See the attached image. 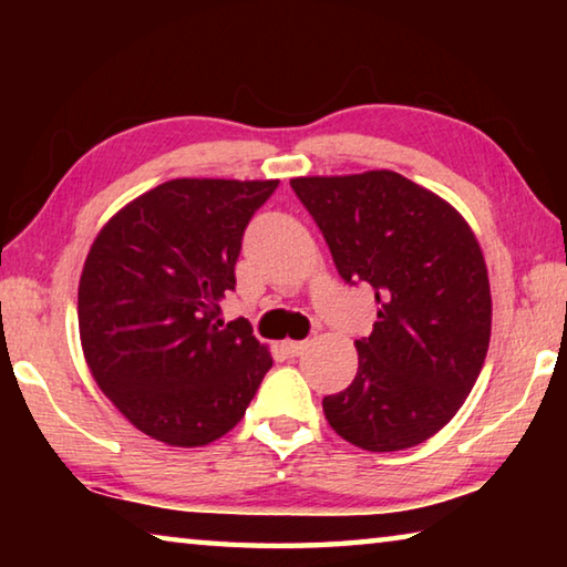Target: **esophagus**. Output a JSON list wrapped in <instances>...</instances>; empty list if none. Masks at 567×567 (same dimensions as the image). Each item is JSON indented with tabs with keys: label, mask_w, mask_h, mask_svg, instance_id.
I'll return each instance as SVG.
<instances>
[{
	"label": "esophagus",
	"mask_w": 567,
	"mask_h": 567,
	"mask_svg": "<svg viewBox=\"0 0 567 567\" xmlns=\"http://www.w3.org/2000/svg\"><path fill=\"white\" fill-rule=\"evenodd\" d=\"M307 344H310L307 340H285L282 350L290 354V358H297V354H302L307 350Z\"/></svg>",
	"instance_id": "1"
}]
</instances>
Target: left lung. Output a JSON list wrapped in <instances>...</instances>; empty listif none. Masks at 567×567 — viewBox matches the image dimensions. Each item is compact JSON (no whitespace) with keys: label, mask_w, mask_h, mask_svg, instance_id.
Listing matches in <instances>:
<instances>
[{"label":"left lung","mask_w":567,"mask_h":567,"mask_svg":"<svg viewBox=\"0 0 567 567\" xmlns=\"http://www.w3.org/2000/svg\"><path fill=\"white\" fill-rule=\"evenodd\" d=\"M344 282L370 285L378 322L354 340L358 375L322 400L330 427L370 453L425 443L453 420L491 344V282L473 229L390 169L295 177Z\"/></svg>","instance_id":"8db88e82"}]
</instances>
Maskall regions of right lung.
<instances>
[{"mask_svg": "<svg viewBox=\"0 0 567 567\" xmlns=\"http://www.w3.org/2000/svg\"><path fill=\"white\" fill-rule=\"evenodd\" d=\"M280 179H169L100 229L80 277V338L100 390L142 433L215 443L272 358L247 320H219L249 219Z\"/></svg>", "mask_w": 567, "mask_h": 567, "instance_id": "1", "label": "right lung"}]
</instances>
